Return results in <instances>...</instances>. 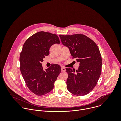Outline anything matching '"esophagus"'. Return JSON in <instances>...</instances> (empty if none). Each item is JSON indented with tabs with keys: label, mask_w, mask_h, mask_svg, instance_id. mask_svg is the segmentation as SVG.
Masks as SVG:
<instances>
[{
	"label": "esophagus",
	"mask_w": 121,
	"mask_h": 121,
	"mask_svg": "<svg viewBox=\"0 0 121 121\" xmlns=\"http://www.w3.org/2000/svg\"><path fill=\"white\" fill-rule=\"evenodd\" d=\"M61 71H62V72H65V71H66V69H65V68H64V67H62V68H61Z\"/></svg>",
	"instance_id": "obj_1"
}]
</instances>
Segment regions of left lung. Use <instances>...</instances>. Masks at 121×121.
Wrapping results in <instances>:
<instances>
[{
	"label": "left lung",
	"mask_w": 121,
	"mask_h": 121,
	"mask_svg": "<svg viewBox=\"0 0 121 121\" xmlns=\"http://www.w3.org/2000/svg\"><path fill=\"white\" fill-rule=\"evenodd\" d=\"M62 44L68 47L73 58L79 63L77 70L66 68L69 76L67 89L72 94L83 96L96 86L102 71V60L95 43L83 35H59Z\"/></svg>",
	"instance_id": "left-lung-1"
}]
</instances>
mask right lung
<instances>
[{"label":"right lung","mask_w":121,"mask_h":121,"mask_svg":"<svg viewBox=\"0 0 121 121\" xmlns=\"http://www.w3.org/2000/svg\"><path fill=\"white\" fill-rule=\"evenodd\" d=\"M60 43L57 35L41 31L29 37L23 45L19 57L20 71L26 86L37 95L50 92L61 72L58 64L44 70L41 64L52 45Z\"/></svg>","instance_id":"right-lung-1"}]
</instances>
